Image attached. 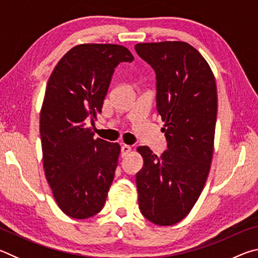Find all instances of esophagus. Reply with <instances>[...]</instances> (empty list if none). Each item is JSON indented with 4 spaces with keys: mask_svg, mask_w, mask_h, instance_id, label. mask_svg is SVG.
Here are the masks:
<instances>
[{
    "mask_svg": "<svg viewBox=\"0 0 258 258\" xmlns=\"http://www.w3.org/2000/svg\"><path fill=\"white\" fill-rule=\"evenodd\" d=\"M131 150H132V148H131V146H128V145H123V146H121V148H120V155H121V157L127 156L130 154Z\"/></svg>",
    "mask_w": 258,
    "mask_h": 258,
    "instance_id": "esophagus-1",
    "label": "esophagus"
}]
</instances>
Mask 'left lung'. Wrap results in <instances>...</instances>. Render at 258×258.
<instances>
[{"label":"left lung","instance_id":"1","mask_svg":"<svg viewBox=\"0 0 258 258\" xmlns=\"http://www.w3.org/2000/svg\"><path fill=\"white\" fill-rule=\"evenodd\" d=\"M135 51L156 73L157 111L165 121L167 150L157 157L139 147V207L157 225L182 221L206 183L217 115L215 77L207 61L185 42L139 43Z\"/></svg>","mask_w":258,"mask_h":258}]
</instances>
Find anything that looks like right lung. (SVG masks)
<instances>
[{"label": "right lung", "instance_id": "add662e5", "mask_svg": "<svg viewBox=\"0 0 258 258\" xmlns=\"http://www.w3.org/2000/svg\"><path fill=\"white\" fill-rule=\"evenodd\" d=\"M133 55L117 44H81L52 72L40 117L43 167L56 204L84 220L104 206L120 147L94 139V124L115 68Z\"/></svg>", "mask_w": 258, "mask_h": 258}]
</instances>
